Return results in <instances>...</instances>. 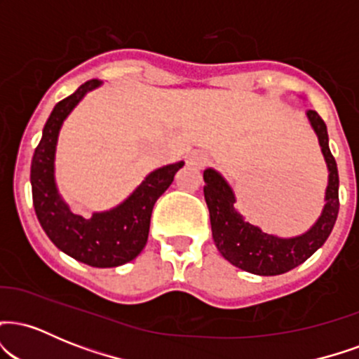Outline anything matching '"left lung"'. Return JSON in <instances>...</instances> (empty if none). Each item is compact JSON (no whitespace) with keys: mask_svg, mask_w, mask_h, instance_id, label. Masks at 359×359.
<instances>
[{"mask_svg":"<svg viewBox=\"0 0 359 359\" xmlns=\"http://www.w3.org/2000/svg\"><path fill=\"white\" fill-rule=\"evenodd\" d=\"M101 84L102 81L97 79L84 82L76 93L57 102L35 148L30 182L35 214L53 245L86 265L111 269L131 262L145 248L151 209L165 189L163 180L170 174L172 165L150 172L123 203L108 211L93 212V216L71 211L55 182L57 140L72 109L89 90Z\"/></svg>","mask_w":359,"mask_h":359,"instance_id":"8db88e82","label":"left lung"}]
</instances>
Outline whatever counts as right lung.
I'll use <instances>...</instances> for the list:
<instances>
[{
    "label": "right lung",
    "instance_id": "1",
    "mask_svg": "<svg viewBox=\"0 0 359 359\" xmlns=\"http://www.w3.org/2000/svg\"><path fill=\"white\" fill-rule=\"evenodd\" d=\"M307 119L319 140L329 179L325 189V204L316 224L307 233L295 238H278L263 233L250 224L234 208L236 197L231 185L214 168L204 170V197L211 214L212 238L222 257L238 269L255 275H280L295 269L316 253L331 234L339 212V175L336 160L329 150L325 123L316 111H307Z\"/></svg>",
    "mask_w": 359,
    "mask_h": 359
}]
</instances>
